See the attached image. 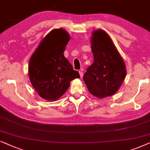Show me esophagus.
<instances>
[{"mask_svg":"<svg viewBox=\"0 0 150 150\" xmlns=\"http://www.w3.org/2000/svg\"><path fill=\"white\" fill-rule=\"evenodd\" d=\"M79 75H80V77H82L83 75V73L82 70H81V71H79Z\"/></svg>","mask_w":150,"mask_h":150,"instance_id":"esophagus-1","label":"esophagus"}]
</instances>
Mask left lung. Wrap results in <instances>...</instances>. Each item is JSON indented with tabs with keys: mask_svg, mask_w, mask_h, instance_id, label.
<instances>
[{
	"mask_svg": "<svg viewBox=\"0 0 150 150\" xmlns=\"http://www.w3.org/2000/svg\"><path fill=\"white\" fill-rule=\"evenodd\" d=\"M91 43L94 61L88 68L83 79L92 95L103 99L118 91L126 76V67L118 50L105 31H93Z\"/></svg>",
	"mask_w": 150,
	"mask_h": 150,
	"instance_id": "obj_1",
	"label": "left lung"
}]
</instances>
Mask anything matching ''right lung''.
<instances>
[{"instance_id": "add662e5", "label": "right lung", "mask_w": 150, "mask_h": 150, "mask_svg": "<svg viewBox=\"0 0 150 150\" xmlns=\"http://www.w3.org/2000/svg\"><path fill=\"white\" fill-rule=\"evenodd\" d=\"M70 38L64 29H53L40 42L29 59L30 81L45 100H57L69 88L70 82L80 77L64 55Z\"/></svg>"}]
</instances>
